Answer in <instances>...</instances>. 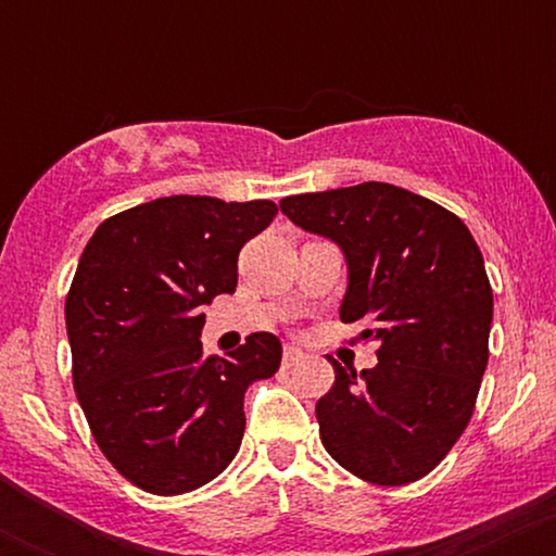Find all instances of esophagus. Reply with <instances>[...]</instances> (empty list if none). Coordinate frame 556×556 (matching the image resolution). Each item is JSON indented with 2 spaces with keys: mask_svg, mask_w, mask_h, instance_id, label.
Instances as JSON below:
<instances>
[{
  "mask_svg": "<svg viewBox=\"0 0 556 556\" xmlns=\"http://www.w3.org/2000/svg\"><path fill=\"white\" fill-rule=\"evenodd\" d=\"M300 361H303V350L295 348V344H287L285 353H282V363H285V366L290 368V366H295V363H300Z\"/></svg>",
  "mask_w": 556,
  "mask_h": 556,
  "instance_id": "esophagus-1",
  "label": "esophagus"
}]
</instances>
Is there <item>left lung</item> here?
Segmentation results:
<instances>
[{
    "instance_id": "obj_1",
    "label": "left lung",
    "mask_w": 556,
    "mask_h": 556,
    "mask_svg": "<svg viewBox=\"0 0 556 556\" xmlns=\"http://www.w3.org/2000/svg\"><path fill=\"white\" fill-rule=\"evenodd\" d=\"M292 225L340 245L344 324L366 321L374 368L334 366L316 402L327 452L363 481L402 486L431 473L473 416L489 363L494 295L473 235L429 198L389 182L287 195Z\"/></svg>"
}]
</instances>
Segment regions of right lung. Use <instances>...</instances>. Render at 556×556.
I'll use <instances>...</instances> for the list:
<instances>
[{"mask_svg":"<svg viewBox=\"0 0 556 556\" xmlns=\"http://www.w3.org/2000/svg\"><path fill=\"white\" fill-rule=\"evenodd\" d=\"M271 201L169 195L101 222L65 300L73 384L104 457L138 489L175 496L238 455L245 389L282 363L256 331L203 355L201 314L238 287V256L277 216Z\"/></svg>","mask_w":556,"mask_h":556,"instance_id":"1","label":"right lung"}]
</instances>
